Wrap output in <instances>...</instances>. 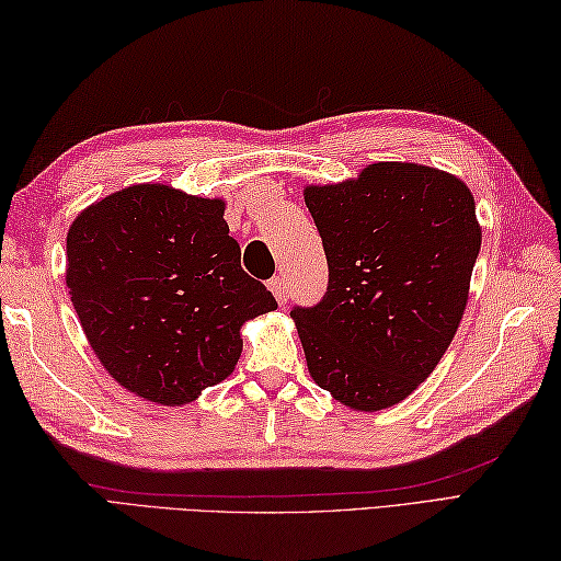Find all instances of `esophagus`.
Here are the masks:
<instances>
[{"label":"esophagus","mask_w":561,"mask_h":561,"mask_svg":"<svg viewBox=\"0 0 561 561\" xmlns=\"http://www.w3.org/2000/svg\"><path fill=\"white\" fill-rule=\"evenodd\" d=\"M267 287H270L272 296H274V299H277V304H279V306L287 304V299H289L287 279H282V277H274V279H270V282H267Z\"/></svg>","instance_id":"obj_1"}]
</instances>
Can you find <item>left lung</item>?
<instances>
[{
    "mask_svg": "<svg viewBox=\"0 0 561 561\" xmlns=\"http://www.w3.org/2000/svg\"><path fill=\"white\" fill-rule=\"evenodd\" d=\"M304 199L330 267L323 301L291 311L308 374L344 408L388 410L456 337L482 245L474 197L453 173L378 161Z\"/></svg>",
    "mask_w": 561,
    "mask_h": 561,
    "instance_id": "left-lung-1",
    "label": "left lung"
}]
</instances>
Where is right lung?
Segmentation results:
<instances>
[{"label": "right lung", "mask_w": 561, "mask_h": 561, "mask_svg": "<svg viewBox=\"0 0 561 561\" xmlns=\"http://www.w3.org/2000/svg\"><path fill=\"white\" fill-rule=\"evenodd\" d=\"M221 197L163 183L117 190L77 214L67 289L93 354L137 398L181 408L243 352L241 328L277 308L241 267Z\"/></svg>", "instance_id": "add662e5"}]
</instances>
